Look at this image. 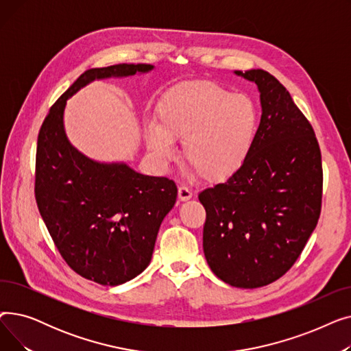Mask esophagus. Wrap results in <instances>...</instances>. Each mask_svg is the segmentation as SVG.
<instances>
[{
  "mask_svg": "<svg viewBox=\"0 0 351 351\" xmlns=\"http://www.w3.org/2000/svg\"><path fill=\"white\" fill-rule=\"evenodd\" d=\"M192 196H193L192 189H189V188H186V186H179V189H178V197H179V200L186 202V200L192 199Z\"/></svg>",
  "mask_w": 351,
  "mask_h": 351,
  "instance_id": "1",
  "label": "esophagus"
}]
</instances>
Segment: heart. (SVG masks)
<instances>
[{
    "instance_id": "obj_1",
    "label": "heart",
    "mask_w": 351,
    "mask_h": 351,
    "mask_svg": "<svg viewBox=\"0 0 351 351\" xmlns=\"http://www.w3.org/2000/svg\"><path fill=\"white\" fill-rule=\"evenodd\" d=\"M156 115L158 122L147 121L145 128L154 156L169 162L175 156L173 141L183 139V158L208 180L229 178L242 168L259 128V112L249 95L206 81L173 88Z\"/></svg>"
}]
</instances>
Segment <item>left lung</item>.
<instances>
[{"instance_id":"8db88e82","label":"left lung","mask_w":351,"mask_h":351,"mask_svg":"<svg viewBox=\"0 0 351 351\" xmlns=\"http://www.w3.org/2000/svg\"><path fill=\"white\" fill-rule=\"evenodd\" d=\"M233 73L256 84L262 118L242 168L199 193L204 252L220 280L256 289L282 278L316 229L322 155L311 125L278 80L263 69Z\"/></svg>"}]
</instances>
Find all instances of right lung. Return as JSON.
Returning a JSON list of instances; mask_svg holds the SVG:
<instances>
[{
	"label": "right lung",
	"mask_w": 351,
	"mask_h": 351,
	"mask_svg": "<svg viewBox=\"0 0 351 351\" xmlns=\"http://www.w3.org/2000/svg\"><path fill=\"white\" fill-rule=\"evenodd\" d=\"M154 68L118 64L85 71L52 105L38 135L35 199L41 217L68 266L102 286L123 285L149 266L178 188L168 178L142 175L125 162L84 155L66 136L65 106L90 82Z\"/></svg>",
	"instance_id": "obj_1"
}]
</instances>
